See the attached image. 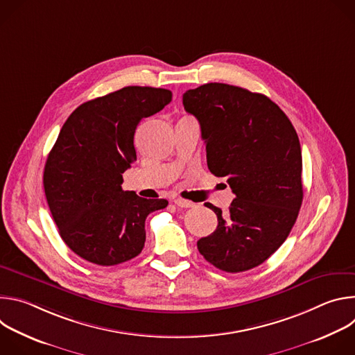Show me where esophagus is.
Segmentation results:
<instances>
[{"mask_svg": "<svg viewBox=\"0 0 355 355\" xmlns=\"http://www.w3.org/2000/svg\"><path fill=\"white\" fill-rule=\"evenodd\" d=\"M174 204H175L177 207H180V208H192V207H195L193 202L187 200V199H181V198L174 199Z\"/></svg>", "mask_w": 355, "mask_h": 355, "instance_id": "obj_1", "label": "esophagus"}]
</instances>
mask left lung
<instances>
[{"label": "left lung", "instance_id": "left-lung-1", "mask_svg": "<svg viewBox=\"0 0 355 355\" xmlns=\"http://www.w3.org/2000/svg\"><path fill=\"white\" fill-rule=\"evenodd\" d=\"M182 104L207 143L212 174L227 177L236 198L218 227L198 240L216 268L241 272L263 264L286 240L303 199L302 151L295 128L272 101L222 83L188 89Z\"/></svg>", "mask_w": 355, "mask_h": 355}]
</instances>
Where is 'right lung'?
<instances>
[{
	"label": "right lung",
	"instance_id": "right-lung-1",
	"mask_svg": "<svg viewBox=\"0 0 355 355\" xmlns=\"http://www.w3.org/2000/svg\"><path fill=\"white\" fill-rule=\"evenodd\" d=\"M171 98L170 89L130 85L87 101L64 122L43 187L60 237L81 259L108 267L139 256L147 215L168 205L123 191L122 174L136 160L139 122Z\"/></svg>",
	"mask_w": 355,
	"mask_h": 355
}]
</instances>
